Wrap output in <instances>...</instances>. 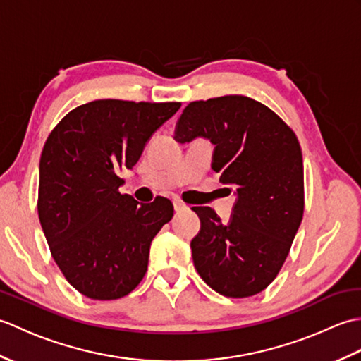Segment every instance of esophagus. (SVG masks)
Instances as JSON below:
<instances>
[{
	"label": "esophagus",
	"instance_id": "34e87169",
	"mask_svg": "<svg viewBox=\"0 0 361 361\" xmlns=\"http://www.w3.org/2000/svg\"><path fill=\"white\" fill-rule=\"evenodd\" d=\"M173 208H175L176 212H181V211H186L188 206H186L185 203H183V202H180V200H175V202H173Z\"/></svg>",
	"mask_w": 361,
	"mask_h": 361
}]
</instances>
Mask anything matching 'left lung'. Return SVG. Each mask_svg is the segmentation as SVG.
I'll return each mask as SVG.
<instances>
[{
  "label": "left lung",
  "instance_id": "8db88e82",
  "mask_svg": "<svg viewBox=\"0 0 361 361\" xmlns=\"http://www.w3.org/2000/svg\"><path fill=\"white\" fill-rule=\"evenodd\" d=\"M197 136L216 145L212 171L234 190L229 224L209 206H194L202 221L192 242L198 274L217 293L248 298L278 276L304 216V166L298 137L278 114L247 96L190 102L175 140Z\"/></svg>",
  "mask_w": 361,
  "mask_h": 361
}]
</instances>
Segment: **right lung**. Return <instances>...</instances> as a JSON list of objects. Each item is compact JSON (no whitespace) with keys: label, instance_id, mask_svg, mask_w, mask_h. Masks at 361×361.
Instances as JSON below:
<instances>
[{"label":"right lung","instance_id":"obj_1","mask_svg":"<svg viewBox=\"0 0 361 361\" xmlns=\"http://www.w3.org/2000/svg\"><path fill=\"white\" fill-rule=\"evenodd\" d=\"M180 106L101 99L71 110L44 142L38 219L60 271L87 298H124L147 271L150 243L173 204L166 197L140 204L121 194L118 173L137 163Z\"/></svg>","mask_w":361,"mask_h":361}]
</instances>
